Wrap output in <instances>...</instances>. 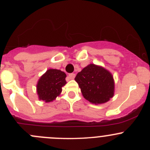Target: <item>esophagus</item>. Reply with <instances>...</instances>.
<instances>
[{
    "label": "esophagus",
    "instance_id": "obj_1",
    "mask_svg": "<svg viewBox=\"0 0 150 150\" xmlns=\"http://www.w3.org/2000/svg\"><path fill=\"white\" fill-rule=\"evenodd\" d=\"M75 77V73H70L69 74V75H68V78H69V79H74Z\"/></svg>",
    "mask_w": 150,
    "mask_h": 150
}]
</instances>
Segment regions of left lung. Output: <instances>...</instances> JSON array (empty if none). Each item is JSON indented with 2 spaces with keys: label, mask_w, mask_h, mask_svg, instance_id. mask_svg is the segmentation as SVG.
I'll return each mask as SVG.
<instances>
[{
  "label": "left lung",
  "mask_w": 150,
  "mask_h": 150,
  "mask_svg": "<svg viewBox=\"0 0 150 150\" xmlns=\"http://www.w3.org/2000/svg\"><path fill=\"white\" fill-rule=\"evenodd\" d=\"M86 99L93 104L108 102L114 95V81L110 72L91 64L78 72L75 78Z\"/></svg>",
  "instance_id": "8db88e82"
}]
</instances>
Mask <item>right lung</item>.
Wrapping results in <instances>:
<instances>
[{
  "label": "right lung",
  "instance_id": "add662e5",
  "mask_svg": "<svg viewBox=\"0 0 150 150\" xmlns=\"http://www.w3.org/2000/svg\"><path fill=\"white\" fill-rule=\"evenodd\" d=\"M66 74L61 70L50 69L40 78L37 85L39 99L46 102L55 99L62 91V87L67 83Z\"/></svg>",
  "mask_w": 150,
  "mask_h": 150
}]
</instances>
